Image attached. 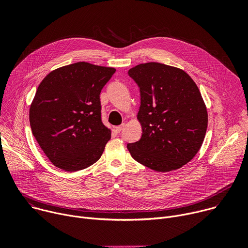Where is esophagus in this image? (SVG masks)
I'll use <instances>...</instances> for the list:
<instances>
[{
	"mask_svg": "<svg viewBox=\"0 0 248 248\" xmlns=\"http://www.w3.org/2000/svg\"><path fill=\"white\" fill-rule=\"evenodd\" d=\"M124 127V124H121V125H118V126H116L115 127V130H116V132L117 133H119V132H121L122 130H123V128Z\"/></svg>",
	"mask_w": 248,
	"mask_h": 248,
	"instance_id": "1",
	"label": "esophagus"
}]
</instances>
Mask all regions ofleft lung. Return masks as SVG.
Returning <instances> with one entry per match:
<instances>
[{
	"instance_id": "obj_1",
	"label": "left lung",
	"mask_w": 248,
	"mask_h": 248,
	"mask_svg": "<svg viewBox=\"0 0 248 248\" xmlns=\"http://www.w3.org/2000/svg\"><path fill=\"white\" fill-rule=\"evenodd\" d=\"M128 75L140 88L137 120L142 136L127 149L156 171L181 169L199 151L208 126L201 93L185 70L160 62L140 63Z\"/></svg>"
}]
</instances>
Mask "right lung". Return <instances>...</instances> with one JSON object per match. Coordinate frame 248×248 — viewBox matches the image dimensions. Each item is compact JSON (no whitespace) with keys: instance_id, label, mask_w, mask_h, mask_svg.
<instances>
[{"instance_id":"1","label":"right lung","mask_w":248,"mask_h":248,"mask_svg":"<svg viewBox=\"0 0 248 248\" xmlns=\"http://www.w3.org/2000/svg\"><path fill=\"white\" fill-rule=\"evenodd\" d=\"M115 72L114 67L78 62L52 70L39 84L29 122L55 167L77 171L102 156L112 130L102 122L100 93Z\"/></svg>"}]
</instances>
